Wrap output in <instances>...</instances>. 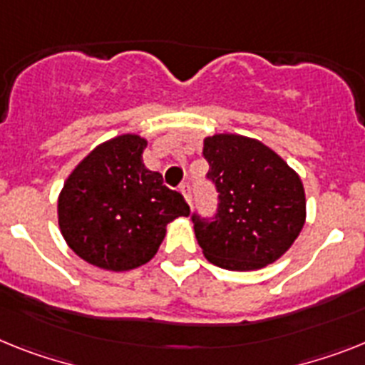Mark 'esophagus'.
Listing matches in <instances>:
<instances>
[{"mask_svg": "<svg viewBox=\"0 0 365 365\" xmlns=\"http://www.w3.org/2000/svg\"><path fill=\"white\" fill-rule=\"evenodd\" d=\"M180 192H182L183 198H185V202H187L189 206H191V200H192L191 185H189V183H182V185H180Z\"/></svg>", "mask_w": 365, "mask_h": 365, "instance_id": "1", "label": "esophagus"}]
</instances>
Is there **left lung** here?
Instances as JSON below:
<instances>
[{
	"mask_svg": "<svg viewBox=\"0 0 365 365\" xmlns=\"http://www.w3.org/2000/svg\"><path fill=\"white\" fill-rule=\"evenodd\" d=\"M202 155L219 191L215 219L192 217L207 262L256 271L280 259L306 222L301 176L262 140L237 133L206 137Z\"/></svg>",
	"mask_w": 365,
	"mask_h": 365,
	"instance_id": "1",
	"label": "left lung"
}]
</instances>
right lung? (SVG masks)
I'll use <instances>...</instances> for the list:
<instances>
[{
	"label": "right lung",
	"instance_id": "1",
	"mask_svg": "<svg viewBox=\"0 0 365 365\" xmlns=\"http://www.w3.org/2000/svg\"><path fill=\"white\" fill-rule=\"evenodd\" d=\"M146 145L137 133L106 140L76 165L61 189V234L94 267L124 272L145 265L163 243L168 222L191 213L182 195L143 163Z\"/></svg>",
	"mask_w": 365,
	"mask_h": 365
}]
</instances>
